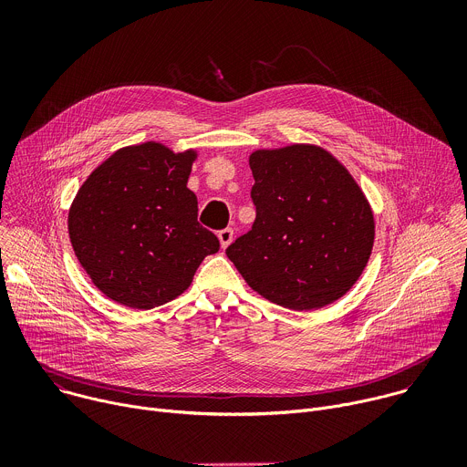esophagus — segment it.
Wrapping results in <instances>:
<instances>
[{
    "label": "esophagus",
    "mask_w": 467,
    "mask_h": 467,
    "mask_svg": "<svg viewBox=\"0 0 467 467\" xmlns=\"http://www.w3.org/2000/svg\"><path fill=\"white\" fill-rule=\"evenodd\" d=\"M233 236H234V231H233L231 227L222 229V231L218 233V238H220V244H222V247H223V249L233 242Z\"/></svg>",
    "instance_id": "1"
}]
</instances>
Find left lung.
<instances>
[{"mask_svg":"<svg viewBox=\"0 0 467 467\" xmlns=\"http://www.w3.org/2000/svg\"><path fill=\"white\" fill-rule=\"evenodd\" d=\"M256 218L227 247L245 283L292 310H316L346 296L375 240L368 199L348 168L314 144L249 155Z\"/></svg>","mask_w":467,"mask_h":467,"instance_id":"8db88e82","label":"left lung"}]
</instances>
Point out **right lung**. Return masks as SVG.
Wrapping results in <instances>:
<instances>
[{"mask_svg":"<svg viewBox=\"0 0 467 467\" xmlns=\"http://www.w3.org/2000/svg\"><path fill=\"white\" fill-rule=\"evenodd\" d=\"M197 151L161 142L114 151L83 182L68 213V234L87 275L109 299L150 310L181 296L199 264L220 249L197 223L186 186Z\"/></svg>","mask_w":467,"mask_h":467,"instance_id":"add662e5","label":"right lung"}]
</instances>
